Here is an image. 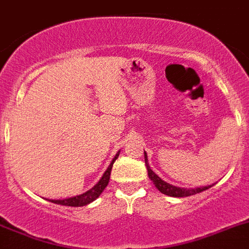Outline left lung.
Here are the masks:
<instances>
[{
	"instance_id": "left-lung-1",
	"label": "left lung",
	"mask_w": 249,
	"mask_h": 249,
	"mask_svg": "<svg viewBox=\"0 0 249 249\" xmlns=\"http://www.w3.org/2000/svg\"><path fill=\"white\" fill-rule=\"evenodd\" d=\"M144 156H145V165H146L149 178L152 181V182H154L155 187L161 192V194L167 195V196H172V197H187V196H192V195L200 194V192H202V191H206V190H208L210 187H212V186H213V183H212V185L202 186V187H196V189H182V187H178V186L170 185V183H167V182H165L163 180H161L158 175H156L155 172L150 169L149 162H147L146 152H144Z\"/></svg>"
}]
</instances>
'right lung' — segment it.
Wrapping results in <instances>:
<instances>
[{"mask_svg": "<svg viewBox=\"0 0 249 249\" xmlns=\"http://www.w3.org/2000/svg\"><path fill=\"white\" fill-rule=\"evenodd\" d=\"M119 152L120 151L116 152V155L114 156V159L111 160L110 165H109V167L107 169V171L103 174V176H102V178L99 180V182L94 186V187H91L90 190H88V191L84 192V194H82V195H78V196H74V197H69V198H64V200H48V201H51V202H53V203H57V205H62V206L82 207V206L89 205V203L93 202L94 200H97L98 197L100 196V194L104 191L105 187L108 186L109 180H110L111 167H113L114 161H115L116 159H118V156H119Z\"/></svg>", "mask_w": 249, "mask_h": 249, "instance_id": "add662e5", "label": "right lung"}]
</instances>
